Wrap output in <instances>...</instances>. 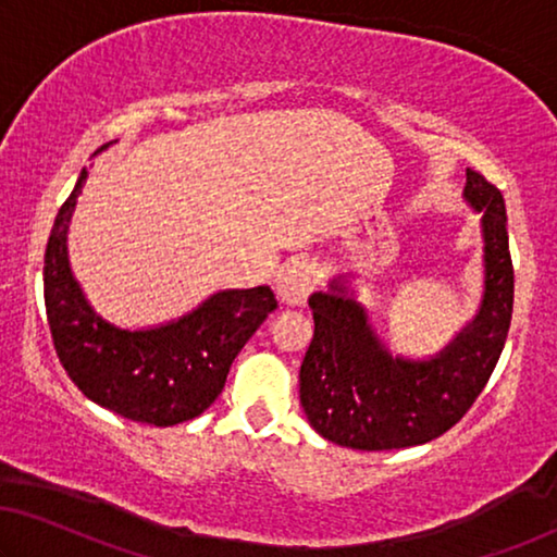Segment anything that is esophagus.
I'll list each match as a JSON object with an SVG mask.
<instances>
[{
    "instance_id": "obj_1",
    "label": "esophagus",
    "mask_w": 557,
    "mask_h": 557,
    "mask_svg": "<svg viewBox=\"0 0 557 557\" xmlns=\"http://www.w3.org/2000/svg\"><path fill=\"white\" fill-rule=\"evenodd\" d=\"M314 282H318V272H314V264L307 260H293L287 262L280 272L277 289L280 297L285 305H305L307 297L314 289Z\"/></svg>"
}]
</instances>
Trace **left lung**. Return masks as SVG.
Masks as SVG:
<instances>
[{
  "mask_svg": "<svg viewBox=\"0 0 557 557\" xmlns=\"http://www.w3.org/2000/svg\"><path fill=\"white\" fill-rule=\"evenodd\" d=\"M465 197L485 212V300L437 358H393L339 282H332V293L310 297L314 332L300 364V403L330 443L368 453L430 443L462 420L491 380L516 293L508 214L500 189L475 170H468Z\"/></svg>",
  "mask_w": 557,
  "mask_h": 557,
  "instance_id": "8db88e82",
  "label": "left lung"
}]
</instances>
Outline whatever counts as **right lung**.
Masks as SVG:
<instances>
[{
    "label": "right lung",
    "mask_w": 557,
    "mask_h": 557,
    "mask_svg": "<svg viewBox=\"0 0 557 557\" xmlns=\"http://www.w3.org/2000/svg\"><path fill=\"white\" fill-rule=\"evenodd\" d=\"M85 180L87 168L57 212L45 252V307L57 358L82 395L122 418L154 428L193 420L218 400L232 360L277 297L270 287L225 289L172 325L139 332L97 318L72 277L64 245Z\"/></svg>",
    "instance_id": "1"
}]
</instances>
